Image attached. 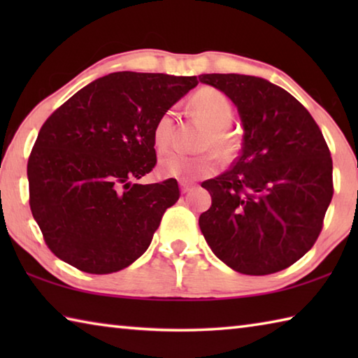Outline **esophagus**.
Here are the masks:
<instances>
[{
	"instance_id": "obj_1",
	"label": "esophagus",
	"mask_w": 358,
	"mask_h": 358,
	"mask_svg": "<svg viewBox=\"0 0 358 358\" xmlns=\"http://www.w3.org/2000/svg\"><path fill=\"white\" fill-rule=\"evenodd\" d=\"M180 187H181V192H187L192 187V185L187 183V181H180Z\"/></svg>"
}]
</instances>
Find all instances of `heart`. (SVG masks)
Instances as JSON below:
<instances>
[{"mask_svg":"<svg viewBox=\"0 0 358 358\" xmlns=\"http://www.w3.org/2000/svg\"><path fill=\"white\" fill-rule=\"evenodd\" d=\"M191 112L208 126L202 148L215 150L224 159L234 157L238 150L237 138L227 129L234 120L232 102L220 90L205 87L194 93L189 99ZM173 132V112L166 110L159 115L153 126V145L159 153L171 148ZM217 171V159L213 151L197 156L171 155L159 162L157 172L164 178L191 181L207 178Z\"/></svg>","mask_w":358,"mask_h":358,"instance_id":"obj_1","label":"heart"}]
</instances>
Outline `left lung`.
<instances>
[{"instance_id": "left-lung-1", "label": "left lung", "mask_w": 358, "mask_h": 358, "mask_svg": "<svg viewBox=\"0 0 358 358\" xmlns=\"http://www.w3.org/2000/svg\"><path fill=\"white\" fill-rule=\"evenodd\" d=\"M229 96L245 136L240 156L202 183L211 207L199 226L211 251L243 275H271L316 243L333 197L329 145L311 113L278 85L252 76L202 74Z\"/></svg>"}]
</instances>
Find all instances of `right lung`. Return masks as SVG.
<instances>
[{
  "instance_id": "1",
  "label": "right lung",
  "mask_w": 358,
  "mask_h": 358,
  "mask_svg": "<svg viewBox=\"0 0 358 358\" xmlns=\"http://www.w3.org/2000/svg\"><path fill=\"white\" fill-rule=\"evenodd\" d=\"M197 83V77L113 72L45 120L27 167L29 208L58 259L107 275L148 250L180 189L175 178L136 180L156 166V120Z\"/></svg>"
}]
</instances>
